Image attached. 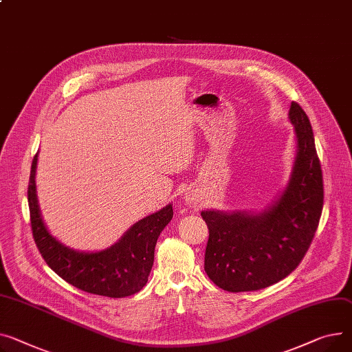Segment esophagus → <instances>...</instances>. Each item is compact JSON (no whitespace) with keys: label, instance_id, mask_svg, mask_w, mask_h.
<instances>
[{"label":"esophagus","instance_id":"1","mask_svg":"<svg viewBox=\"0 0 352 352\" xmlns=\"http://www.w3.org/2000/svg\"><path fill=\"white\" fill-rule=\"evenodd\" d=\"M185 202H186V205H195V204H197L195 198L191 197V195H186V197H185Z\"/></svg>","mask_w":352,"mask_h":352}]
</instances>
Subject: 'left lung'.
Segmentation results:
<instances>
[{
  "mask_svg": "<svg viewBox=\"0 0 352 352\" xmlns=\"http://www.w3.org/2000/svg\"><path fill=\"white\" fill-rule=\"evenodd\" d=\"M296 154L285 188L261 210L206 209L205 272L232 293L256 292L289 276L306 254L322 210V173L304 110L290 104Z\"/></svg>",
  "mask_w": 352,
  "mask_h": 352,
  "instance_id": "8db88e82",
  "label": "left lung"
}]
</instances>
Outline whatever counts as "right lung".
Returning <instances> with one entry per match:
<instances>
[{
  "label": "right lung",
  "instance_id": "add662e5",
  "mask_svg": "<svg viewBox=\"0 0 352 352\" xmlns=\"http://www.w3.org/2000/svg\"><path fill=\"white\" fill-rule=\"evenodd\" d=\"M38 153L28 185V204L35 243L48 266L69 285L86 293L122 298L142 290L154 263V250L162 229L173 219V204L131 225L111 246L82 252L66 246L46 226L36 194Z\"/></svg>",
  "mask_w": 352,
  "mask_h": 352
}]
</instances>
